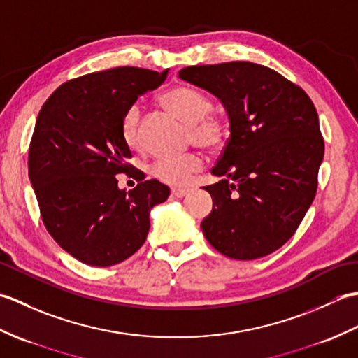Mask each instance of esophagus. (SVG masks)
Wrapping results in <instances>:
<instances>
[{"label":"esophagus","mask_w":358,"mask_h":358,"mask_svg":"<svg viewBox=\"0 0 358 358\" xmlns=\"http://www.w3.org/2000/svg\"><path fill=\"white\" fill-rule=\"evenodd\" d=\"M189 192H191V189L189 187H173L172 189V195L177 196V199H183Z\"/></svg>","instance_id":"34e87169"}]
</instances>
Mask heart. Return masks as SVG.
<instances>
[{"label": "heart", "mask_w": 358, "mask_h": 358, "mask_svg": "<svg viewBox=\"0 0 358 358\" xmlns=\"http://www.w3.org/2000/svg\"><path fill=\"white\" fill-rule=\"evenodd\" d=\"M164 108L187 124L189 138L201 148H217L223 141L222 121L209 115L212 103L208 95L191 86H173L162 95ZM121 136L129 149L140 150L143 138L140 131V108L131 106L121 120ZM201 158L195 154L181 157H159L152 164V175L164 183L183 186L191 175L201 169Z\"/></svg>", "instance_id": "heart-1"}]
</instances>
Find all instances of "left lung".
I'll use <instances>...</instances> for the list:
<instances>
[{"label":"left lung","mask_w":358,"mask_h":358,"mask_svg":"<svg viewBox=\"0 0 358 358\" xmlns=\"http://www.w3.org/2000/svg\"><path fill=\"white\" fill-rule=\"evenodd\" d=\"M178 77L217 96L229 140L204 186L212 210L204 237L223 255L255 260L292 237L317 192L324 155L318 115L305 90L269 67L231 62L189 66Z\"/></svg>","instance_id":"obj_1"}]
</instances>
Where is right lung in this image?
Returning a JSON list of instances; mask_svg holds the SVG:
<instances>
[{
  "instance_id": "obj_1",
  "label": "right lung",
  "mask_w": 358,
  "mask_h": 358,
  "mask_svg": "<svg viewBox=\"0 0 358 358\" xmlns=\"http://www.w3.org/2000/svg\"><path fill=\"white\" fill-rule=\"evenodd\" d=\"M162 73L115 67L64 83L38 113L29 149V178L45 229L78 262L106 268L124 262L146 241L150 209L171 191L158 180L118 187L134 169L121 120L136 98L164 83Z\"/></svg>"
}]
</instances>
